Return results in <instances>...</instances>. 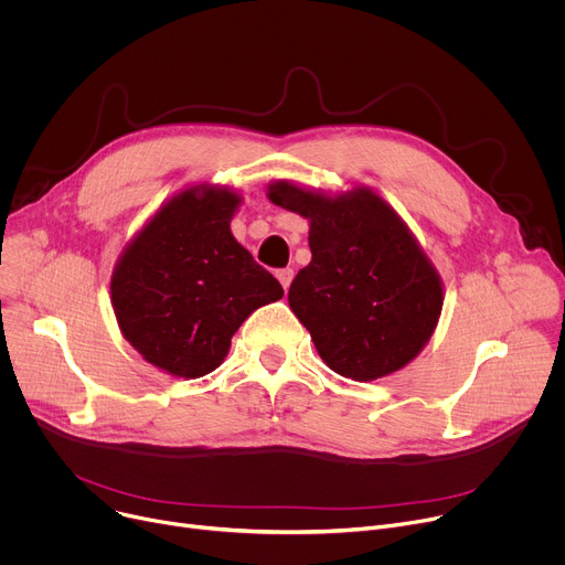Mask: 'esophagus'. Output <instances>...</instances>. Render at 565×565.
<instances>
[{"mask_svg": "<svg viewBox=\"0 0 565 565\" xmlns=\"http://www.w3.org/2000/svg\"><path fill=\"white\" fill-rule=\"evenodd\" d=\"M292 277H295L292 268H281V270H277V279L281 281L284 290H288V286H290V281H292Z\"/></svg>", "mask_w": 565, "mask_h": 565, "instance_id": "esophagus-1", "label": "esophagus"}]
</instances>
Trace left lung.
Returning a JSON list of instances; mask_svg holds the SVG:
<instances>
[{
  "instance_id": "8db88e82",
  "label": "left lung",
  "mask_w": 565,
  "mask_h": 565,
  "mask_svg": "<svg viewBox=\"0 0 565 565\" xmlns=\"http://www.w3.org/2000/svg\"><path fill=\"white\" fill-rule=\"evenodd\" d=\"M268 196L310 218L312 259L288 301L321 360L358 382L412 362L438 324L443 286L407 225L369 190L331 199L281 181Z\"/></svg>"
}]
</instances>
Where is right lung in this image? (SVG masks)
Instances as JSON below:
<instances>
[{"label":"right lung","mask_w":565,"mask_h":565,"mask_svg":"<svg viewBox=\"0 0 565 565\" xmlns=\"http://www.w3.org/2000/svg\"><path fill=\"white\" fill-rule=\"evenodd\" d=\"M236 205L227 190H185L116 266L111 301L127 342L172 375L214 371L246 317L284 297L281 284L232 236Z\"/></svg>","instance_id":"obj_1"}]
</instances>
